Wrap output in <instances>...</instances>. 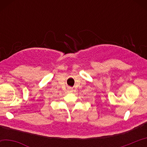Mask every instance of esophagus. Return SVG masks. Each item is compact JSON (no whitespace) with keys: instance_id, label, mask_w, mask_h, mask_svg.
Segmentation results:
<instances>
[{"instance_id":"34e87169","label":"esophagus","mask_w":147,"mask_h":147,"mask_svg":"<svg viewBox=\"0 0 147 147\" xmlns=\"http://www.w3.org/2000/svg\"><path fill=\"white\" fill-rule=\"evenodd\" d=\"M72 90H73V89H72L71 88H69V89H68V91H70V92H71V91H72Z\"/></svg>"}]
</instances>
